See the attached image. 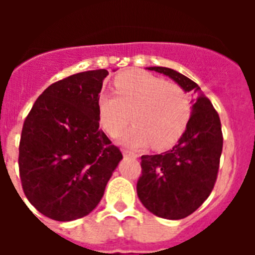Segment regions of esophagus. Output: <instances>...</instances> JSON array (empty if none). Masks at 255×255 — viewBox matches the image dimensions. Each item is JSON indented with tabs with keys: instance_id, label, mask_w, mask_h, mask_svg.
<instances>
[{
	"instance_id": "1",
	"label": "esophagus",
	"mask_w": 255,
	"mask_h": 255,
	"mask_svg": "<svg viewBox=\"0 0 255 255\" xmlns=\"http://www.w3.org/2000/svg\"><path fill=\"white\" fill-rule=\"evenodd\" d=\"M123 154L126 155V157H132V158H138L139 157V154H136V153L131 152L129 149H123Z\"/></svg>"
}]
</instances>
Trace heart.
<instances>
[{
    "label": "heart",
    "instance_id": "heart-1",
    "mask_svg": "<svg viewBox=\"0 0 255 255\" xmlns=\"http://www.w3.org/2000/svg\"><path fill=\"white\" fill-rule=\"evenodd\" d=\"M114 94H101L97 102L101 128L110 136L120 134L130 147L152 144L153 149H168L185 132L191 116L189 96L181 87L141 70L121 73L114 80Z\"/></svg>",
    "mask_w": 255,
    "mask_h": 255
}]
</instances>
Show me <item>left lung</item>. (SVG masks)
<instances>
[{"label":"left lung","mask_w":255,"mask_h":255,"mask_svg":"<svg viewBox=\"0 0 255 255\" xmlns=\"http://www.w3.org/2000/svg\"><path fill=\"white\" fill-rule=\"evenodd\" d=\"M173 79L194 96L185 132L171 150L141 155L138 197L153 215L181 220L197 211L216 184L224 136L217 111L197 83L168 67H148Z\"/></svg>","instance_id":"1"}]
</instances>
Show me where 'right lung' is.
I'll return each instance as SVG.
<instances>
[{
	"instance_id": "obj_1",
	"label": "right lung",
	"mask_w": 255,
	"mask_h": 255,
	"mask_svg": "<svg viewBox=\"0 0 255 255\" xmlns=\"http://www.w3.org/2000/svg\"><path fill=\"white\" fill-rule=\"evenodd\" d=\"M107 75L105 69L92 70L53 83L24 121L19 144L22 190L52 220L89 215L123 158L100 129L97 102Z\"/></svg>"
}]
</instances>
